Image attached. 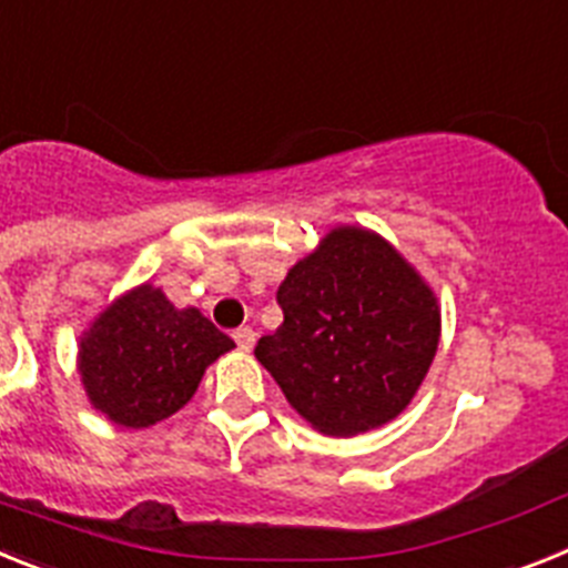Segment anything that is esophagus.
Segmentation results:
<instances>
[{
  "label": "esophagus",
  "mask_w": 568,
  "mask_h": 568,
  "mask_svg": "<svg viewBox=\"0 0 568 568\" xmlns=\"http://www.w3.org/2000/svg\"><path fill=\"white\" fill-rule=\"evenodd\" d=\"M234 339H236V345L243 348V352H251V348H254L256 334H254V328L243 325V328H236V332H234Z\"/></svg>",
  "instance_id": "obj_1"
}]
</instances>
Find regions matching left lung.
I'll return each mask as SVG.
<instances>
[{"label": "left lung", "mask_w": 568, "mask_h": 568, "mask_svg": "<svg viewBox=\"0 0 568 568\" xmlns=\"http://www.w3.org/2000/svg\"><path fill=\"white\" fill-rule=\"evenodd\" d=\"M283 323L254 354L291 408L328 437L392 423L440 343L432 285L388 240L337 225L285 274Z\"/></svg>", "instance_id": "1"}]
</instances>
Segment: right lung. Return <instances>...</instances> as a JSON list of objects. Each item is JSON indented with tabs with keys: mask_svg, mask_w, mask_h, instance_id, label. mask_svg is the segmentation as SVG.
Masks as SVG:
<instances>
[{
	"mask_svg": "<svg viewBox=\"0 0 568 568\" xmlns=\"http://www.w3.org/2000/svg\"><path fill=\"white\" fill-rule=\"evenodd\" d=\"M234 348L200 308H176L151 283L125 291L79 337L88 400L122 428H148L194 397L205 368Z\"/></svg>",
	"mask_w": 568,
	"mask_h": 568,
	"instance_id": "add662e5",
	"label": "right lung"
}]
</instances>
